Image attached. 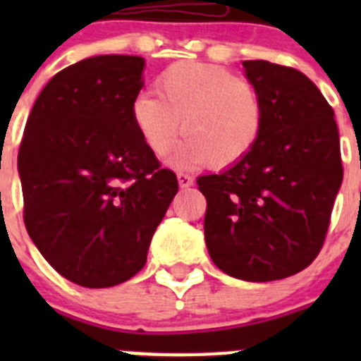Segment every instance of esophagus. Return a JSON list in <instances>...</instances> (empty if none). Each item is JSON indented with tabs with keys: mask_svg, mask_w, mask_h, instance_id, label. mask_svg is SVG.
Listing matches in <instances>:
<instances>
[{
	"mask_svg": "<svg viewBox=\"0 0 361 361\" xmlns=\"http://www.w3.org/2000/svg\"><path fill=\"white\" fill-rule=\"evenodd\" d=\"M177 178H178V186H180V188L193 186V177H191V175L177 173Z\"/></svg>",
	"mask_w": 361,
	"mask_h": 361,
	"instance_id": "obj_1",
	"label": "esophagus"
}]
</instances>
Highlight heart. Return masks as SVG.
I'll use <instances>...</instances> for the list:
<instances>
[{
    "label": "heart",
    "mask_w": 361,
    "mask_h": 361,
    "mask_svg": "<svg viewBox=\"0 0 361 361\" xmlns=\"http://www.w3.org/2000/svg\"><path fill=\"white\" fill-rule=\"evenodd\" d=\"M155 92H141L130 104V119L142 145L155 157L170 152L171 162L191 168L209 161L226 168L255 148L264 128V103L257 86L224 66L180 61L162 70Z\"/></svg>",
    "instance_id": "1"
}]
</instances>
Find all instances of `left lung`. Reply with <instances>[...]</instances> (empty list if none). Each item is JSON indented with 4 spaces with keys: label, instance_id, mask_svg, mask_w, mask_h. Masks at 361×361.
I'll return each instance as SVG.
<instances>
[{
    "label": "left lung",
    "instance_id": "left-lung-1",
    "mask_svg": "<svg viewBox=\"0 0 361 361\" xmlns=\"http://www.w3.org/2000/svg\"><path fill=\"white\" fill-rule=\"evenodd\" d=\"M264 103L262 135L242 161L197 178L204 237L220 271L247 282L288 279L317 258L343 168L334 111L300 70L244 61Z\"/></svg>",
    "mask_w": 361,
    "mask_h": 361
}]
</instances>
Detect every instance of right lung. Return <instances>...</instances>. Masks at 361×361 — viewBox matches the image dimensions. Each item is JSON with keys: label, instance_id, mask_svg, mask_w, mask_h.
Returning <instances> with one entry per match:
<instances>
[{"label": "right lung", "instance_id": "obj_1", "mask_svg": "<svg viewBox=\"0 0 361 361\" xmlns=\"http://www.w3.org/2000/svg\"><path fill=\"white\" fill-rule=\"evenodd\" d=\"M145 59L95 56L57 72L28 116L18 153L23 220L54 269L111 288L145 267L178 190L130 119Z\"/></svg>", "mask_w": 361, "mask_h": 361}]
</instances>
